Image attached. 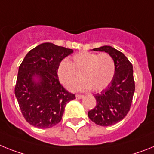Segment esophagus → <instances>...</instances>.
I'll use <instances>...</instances> for the list:
<instances>
[{
	"label": "esophagus",
	"mask_w": 154,
	"mask_h": 154,
	"mask_svg": "<svg viewBox=\"0 0 154 154\" xmlns=\"http://www.w3.org/2000/svg\"><path fill=\"white\" fill-rule=\"evenodd\" d=\"M83 97H84V96L80 95V94H77V95H76V98H77V99H81Z\"/></svg>",
	"instance_id": "1"
}]
</instances>
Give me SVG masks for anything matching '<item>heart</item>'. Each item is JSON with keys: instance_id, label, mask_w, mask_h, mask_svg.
Returning <instances> with one entry per match:
<instances>
[{"instance_id": "obj_1", "label": "heart", "mask_w": 154, "mask_h": 154, "mask_svg": "<svg viewBox=\"0 0 154 154\" xmlns=\"http://www.w3.org/2000/svg\"><path fill=\"white\" fill-rule=\"evenodd\" d=\"M116 72L114 60L109 53L82 51L76 53L70 63L64 59L57 67V75L61 84L70 90L80 79L81 81L77 87V91H88L91 88L94 91H101L112 81Z\"/></svg>"}]
</instances>
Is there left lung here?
<instances>
[{
	"label": "left lung",
	"instance_id": "obj_1",
	"mask_svg": "<svg viewBox=\"0 0 154 154\" xmlns=\"http://www.w3.org/2000/svg\"><path fill=\"white\" fill-rule=\"evenodd\" d=\"M92 50L109 53L116 65L112 81L105 90L94 95L96 106L88 112L89 119L95 124L109 126L123 119L130 109L135 91L133 65L123 53L110 45Z\"/></svg>",
	"mask_w": 154,
	"mask_h": 154
}]
</instances>
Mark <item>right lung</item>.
<instances>
[{
	"instance_id": "add662e5",
	"label": "right lung",
	"mask_w": 154,
	"mask_h": 154,
	"mask_svg": "<svg viewBox=\"0 0 154 154\" xmlns=\"http://www.w3.org/2000/svg\"><path fill=\"white\" fill-rule=\"evenodd\" d=\"M71 49L51 42L38 45L27 53L18 69L14 94L21 113L30 125L51 128L62 119L66 104L75 98L59 81L57 67Z\"/></svg>"
}]
</instances>
